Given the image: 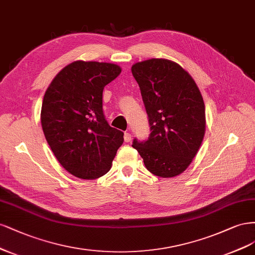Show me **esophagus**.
Returning a JSON list of instances; mask_svg holds the SVG:
<instances>
[{
    "label": "esophagus",
    "instance_id": "34e87169",
    "mask_svg": "<svg viewBox=\"0 0 255 255\" xmlns=\"http://www.w3.org/2000/svg\"><path fill=\"white\" fill-rule=\"evenodd\" d=\"M124 139H125V142H130L131 141V134L130 133H128V132H126L125 134H124Z\"/></svg>",
    "mask_w": 255,
    "mask_h": 255
}]
</instances>
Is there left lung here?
Returning a JSON list of instances; mask_svg holds the SVG:
<instances>
[{
    "label": "left lung",
    "instance_id": "8db88e82",
    "mask_svg": "<svg viewBox=\"0 0 255 255\" xmlns=\"http://www.w3.org/2000/svg\"><path fill=\"white\" fill-rule=\"evenodd\" d=\"M131 72L148 116L150 134L132 147L151 174L170 178L183 172L198 151L205 131V108L192 76L176 62L149 59Z\"/></svg>",
    "mask_w": 255,
    "mask_h": 255
}]
</instances>
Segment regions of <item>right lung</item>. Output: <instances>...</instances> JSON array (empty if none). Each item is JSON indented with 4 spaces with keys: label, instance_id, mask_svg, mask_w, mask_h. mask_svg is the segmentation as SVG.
Returning a JSON list of instances; mask_svg holds the SVG:
<instances>
[{
    "label": "right lung",
    "instance_id": "add662e5",
    "mask_svg": "<svg viewBox=\"0 0 255 255\" xmlns=\"http://www.w3.org/2000/svg\"><path fill=\"white\" fill-rule=\"evenodd\" d=\"M121 71L113 63L75 61L46 90L41 125L55 157L73 176H104L124 142V132L111 127L103 111L104 88Z\"/></svg>",
    "mask_w": 255,
    "mask_h": 255
}]
</instances>
